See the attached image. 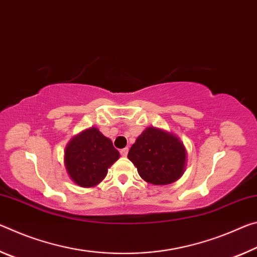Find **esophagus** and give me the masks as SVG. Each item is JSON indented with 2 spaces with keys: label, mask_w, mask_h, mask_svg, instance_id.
<instances>
[{
  "label": "esophagus",
  "mask_w": 257,
  "mask_h": 257,
  "mask_svg": "<svg viewBox=\"0 0 257 257\" xmlns=\"http://www.w3.org/2000/svg\"><path fill=\"white\" fill-rule=\"evenodd\" d=\"M127 154H128V148H124V149L120 150V155H121V156H123V157L127 156Z\"/></svg>",
  "instance_id": "1"
}]
</instances>
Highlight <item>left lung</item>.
Returning a JSON list of instances; mask_svg holds the SVG:
<instances>
[{
	"instance_id": "1",
	"label": "left lung",
	"mask_w": 257,
	"mask_h": 257,
	"mask_svg": "<svg viewBox=\"0 0 257 257\" xmlns=\"http://www.w3.org/2000/svg\"><path fill=\"white\" fill-rule=\"evenodd\" d=\"M187 155L183 142L174 133L149 126L132 145L127 158L146 182L166 186L183 175Z\"/></svg>"
}]
</instances>
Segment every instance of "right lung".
Masks as SVG:
<instances>
[{
    "instance_id": "1",
    "label": "right lung",
    "mask_w": 257,
    "mask_h": 257,
    "mask_svg": "<svg viewBox=\"0 0 257 257\" xmlns=\"http://www.w3.org/2000/svg\"><path fill=\"white\" fill-rule=\"evenodd\" d=\"M119 158L110 139L92 126L69 140L65 149L64 164L70 180L77 186H98L110 167Z\"/></svg>"
}]
</instances>
